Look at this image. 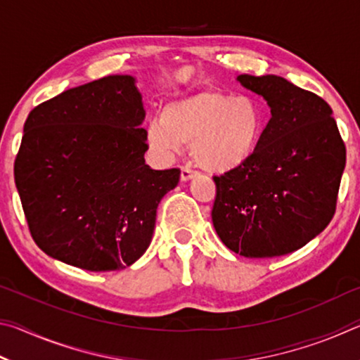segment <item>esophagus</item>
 I'll use <instances>...</instances> for the list:
<instances>
[{
	"label": "esophagus",
	"instance_id": "1",
	"mask_svg": "<svg viewBox=\"0 0 360 360\" xmlns=\"http://www.w3.org/2000/svg\"><path fill=\"white\" fill-rule=\"evenodd\" d=\"M195 176H197V173L192 172L191 168H187V167H182V168H181V181H182V182L191 181V179L195 178Z\"/></svg>",
	"mask_w": 360,
	"mask_h": 360
}]
</instances>
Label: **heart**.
Returning <instances> with one entry per match:
<instances>
[{"instance_id":"b5f03b06","label":"heart","mask_w":360,"mask_h":360,"mask_svg":"<svg viewBox=\"0 0 360 360\" xmlns=\"http://www.w3.org/2000/svg\"><path fill=\"white\" fill-rule=\"evenodd\" d=\"M264 112L251 96L202 90L163 105L148 122L144 139L158 160L172 162L182 146L210 173H229L254 155L264 133Z\"/></svg>"}]
</instances>
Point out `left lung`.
Segmentation results:
<instances>
[{"label": "left lung", "mask_w": 360, "mask_h": 360, "mask_svg": "<svg viewBox=\"0 0 360 360\" xmlns=\"http://www.w3.org/2000/svg\"><path fill=\"white\" fill-rule=\"evenodd\" d=\"M271 119L245 165L214 176L212 225L230 251L249 259L294 252L332 221L346 149L332 108L279 76L236 77Z\"/></svg>", "instance_id": "obj_1"}]
</instances>
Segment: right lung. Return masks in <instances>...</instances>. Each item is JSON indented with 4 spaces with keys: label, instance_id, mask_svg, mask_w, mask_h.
<instances>
[{
    "label": "right lung",
    "instance_id": "obj_1",
    "mask_svg": "<svg viewBox=\"0 0 360 360\" xmlns=\"http://www.w3.org/2000/svg\"><path fill=\"white\" fill-rule=\"evenodd\" d=\"M143 120L129 75L79 85L30 112L14 178L33 240L52 259L114 271L149 248L157 206L181 172L146 165Z\"/></svg>",
    "mask_w": 360,
    "mask_h": 360
}]
</instances>
